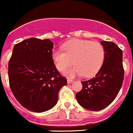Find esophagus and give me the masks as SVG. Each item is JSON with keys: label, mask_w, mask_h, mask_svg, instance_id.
I'll return each mask as SVG.
<instances>
[{"label": "esophagus", "mask_w": 133, "mask_h": 133, "mask_svg": "<svg viewBox=\"0 0 133 133\" xmlns=\"http://www.w3.org/2000/svg\"><path fill=\"white\" fill-rule=\"evenodd\" d=\"M72 82H73V80H72V79H67L68 83H72Z\"/></svg>", "instance_id": "1"}]
</instances>
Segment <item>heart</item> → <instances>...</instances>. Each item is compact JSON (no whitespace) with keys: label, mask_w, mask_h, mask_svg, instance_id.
I'll return each instance as SVG.
<instances>
[{"label":"heart","mask_w":133,"mask_h":133,"mask_svg":"<svg viewBox=\"0 0 133 133\" xmlns=\"http://www.w3.org/2000/svg\"><path fill=\"white\" fill-rule=\"evenodd\" d=\"M62 48L64 52L60 49L53 50L52 60L60 71H64L73 61L75 66L66 72L71 77L82 75L85 77H91L99 71L104 63L105 51L97 42L74 39L64 43Z\"/></svg>","instance_id":"heart-1"}]
</instances>
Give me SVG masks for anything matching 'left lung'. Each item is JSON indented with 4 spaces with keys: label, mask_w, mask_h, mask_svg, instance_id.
Listing matches in <instances>:
<instances>
[{
    "label": "left lung",
    "mask_w": 133,
    "mask_h": 133,
    "mask_svg": "<svg viewBox=\"0 0 133 133\" xmlns=\"http://www.w3.org/2000/svg\"><path fill=\"white\" fill-rule=\"evenodd\" d=\"M105 51L104 63L95 77L81 81L83 88L76 94L84 108L99 111L106 108L117 96L124 79L122 51L114 42L102 41Z\"/></svg>",
    "instance_id": "8db88e82"
}]
</instances>
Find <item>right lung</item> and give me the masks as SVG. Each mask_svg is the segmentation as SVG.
Masks as SVG:
<instances>
[{"label":"right lung","mask_w":133,"mask_h":133,"mask_svg":"<svg viewBox=\"0 0 133 133\" xmlns=\"http://www.w3.org/2000/svg\"><path fill=\"white\" fill-rule=\"evenodd\" d=\"M50 39L35 37L15 44L9 62L11 91L21 105L34 112H44L57 104L58 91L67 84L52 60Z\"/></svg>","instance_id":"1"}]
</instances>
